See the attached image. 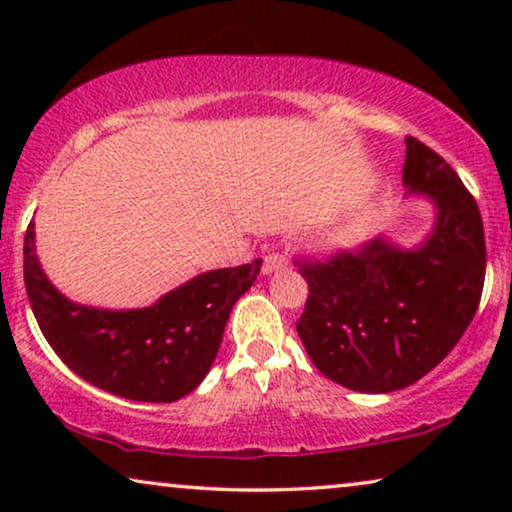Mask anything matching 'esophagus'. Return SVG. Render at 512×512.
<instances>
[{
	"instance_id": "34e87169",
	"label": "esophagus",
	"mask_w": 512,
	"mask_h": 512,
	"mask_svg": "<svg viewBox=\"0 0 512 512\" xmlns=\"http://www.w3.org/2000/svg\"><path fill=\"white\" fill-rule=\"evenodd\" d=\"M286 265V254L284 251H272L263 258V275H272V272L282 270Z\"/></svg>"
}]
</instances>
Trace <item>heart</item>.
<instances>
[{"mask_svg": "<svg viewBox=\"0 0 512 512\" xmlns=\"http://www.w3.org/2000/svg\"><path fill=\"white\" fill-rule=\"evenodd\" d=\"M363 235L366 233H363L361 226H352V228H347L345 233H340L338 240L342 247H354V244H359L363 240Z\"/></svg>", "mask_w": 512, "mask_h": 512, "instance_id": "b5f03b06", "label": "heart"}]
</instances>
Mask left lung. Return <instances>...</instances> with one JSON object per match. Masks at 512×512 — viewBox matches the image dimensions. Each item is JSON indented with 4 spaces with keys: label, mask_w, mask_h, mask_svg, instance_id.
I'll return each instance as SVG.
<instances>
[{
    "label": "left lung",
    "mask_w": 512,
    "mask_h": 512,
    "mask_svg": "<svg viewBox=\"0 0 512 512\" xmlns=\"http://www.w3.org/2000/svg\"><path fill=\"white\" fill-rule=\"evenodd\" d=\"M403 186L436 223L417 247L375 237L328 261L300 263L310 296L298 335L328 380L363 394L410 387L438 366L475 317L485 228L473 195L436 151L405 137Z\"/></svg>",
    "instance_id": "1"
}]
</instances>
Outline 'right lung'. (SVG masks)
<instances>
[{
    "instance_id": "add662e5",
    "label": "right lung",
    "mask_w": 512,
    "mask_h": 512,
    "mask_svg": "<svg viewBox=\"0 0 512 512\" xmlns=\"http://www.w3.org/2000/svg\"><path fill=\"white\" fill-rule=\"evenodd\" d=\"M23 268L34 319L69 370L114 396L172 403L205 380L230 310L256 282L261 258L202 272L142 310H100L62 296L39 265L34 223Z\"/></svg>"
}]
</instances>
